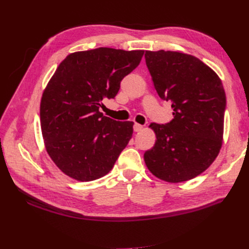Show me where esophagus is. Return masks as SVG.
I'll list each match as a JSON object with an SVG mask.
<instances>
[{
    "instance_id": "obj_1",
    "label": "esophagus",
    "mask_w": 249,
    "mask_h": 249,
    "mask_svg": "<svg viewBox=\"0 0 249 249\" xmlns=\"http://www.w3.org/2000/svg\"><path fill=\"white\" fill-rule=\"evenodd\" d=\"M142 125L139 124H134V132H140L142 130Z\"/></svg>"
}]
</instances>
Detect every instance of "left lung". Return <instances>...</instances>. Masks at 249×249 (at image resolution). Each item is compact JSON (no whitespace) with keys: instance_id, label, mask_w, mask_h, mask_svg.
Returning a JSON list of instances; mask_svg holds the SVG:
<instances>
[{"instance_id":"left-lung-1","label":"left lung","mask_w":249,"mask_h":249,"mask_svg":"<svg viewBox=\"0 0 249 249\" xmlns=\"http://www.w3.org/2000/svg\"><path fill=\"white\" fill-rule=\"evenodd\" d=\"M160 99L173 118L152 124L157 140L144 153L154 176L170 183L191 179L214 162L222 144L227 96L219 77L196 57L178 52H145Z\"/></svg>"}]
</instances>
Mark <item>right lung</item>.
I'll use <instances>...</instances> for the list:
<instances>
[{
  "label": "right lung",
  "mask_w": 249,
  "mask_h": 249,
  "mask_svg": "<svg viewBox=\"0 0 249 249\" xmlns=\"http://www.w3.org/2000/svg\"><path fill=\"white\" fill-rule=\"evenodd\" d=\"M143 54L99 48L72 53L59 64L42 94L40 123L47 152L65 175L89 182L114 166L134 123L104 116L101 102L114 99Z\"/></svg>",
  "instance_id": "right-lung-1"
}]
</instances>
